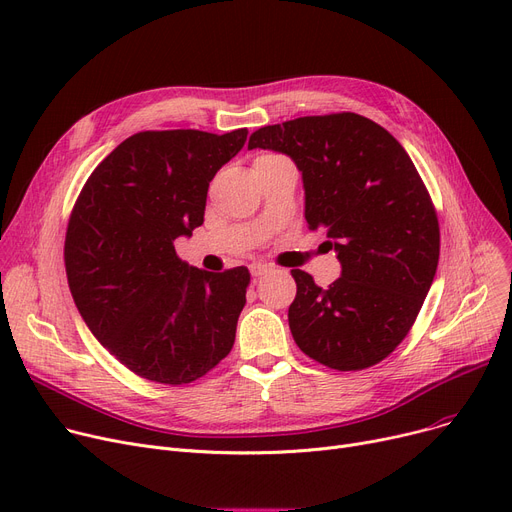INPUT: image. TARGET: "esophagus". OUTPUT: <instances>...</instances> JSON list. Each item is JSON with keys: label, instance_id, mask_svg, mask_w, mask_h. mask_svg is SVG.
Returning <instances> with one entry per match:
<instances>
[{"label": "esophagus", "instance_id": "34e87169", "mask_svg": "<svg viewBox=\"0 0 512 512\" xmlns=\"http://www.w3.org/2000/svg\"><path fill=\"white\" fill-rule=\"evenodd\" d=\"M270 272H272V267H270V265H263V263H253V265H251V274H253V278H261V276L270 274Z\"/></svg>", "mask_w": 512, "mask_h": 512}]
</instances>
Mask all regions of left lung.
<instances>
[{
	"mask_svg": "<svg viewBox=\"0 0 512 512\" xmlns=\"http://www.w3.org/2000/svg\"><path fill=\"white\" fill-rule=\"evenodd\" d=\"M274 149L303 172L305 218L326 230L342 276L321 290L292 270L294 342L313 361L361 371L407 338L436 276L440 224L409 153L373 120L338 112L263 126L249 149Z\"/></svg>",
	"mask_w": 512,
	"mask_h": 512,
	"instance_id": "8db88e82",
	"label": "left lung"
}]
</instances>
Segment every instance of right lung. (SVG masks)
Returning <instances> with one entry per match:
<instances>
[{
	"instance_id": "add662e5",
	"label": "right lung",
	"mask_w": 512,
	"mask_h": 512,
	"mask_svg": "<svg viewBox=\"0 0 512 512\" xmlns=\"http://www.w3.org/2000/svg\"><path fill=\"white\" fill-rule=\"evenodd\" d=\"M247 134H132L93 170L70 211L64 263L76 309L139 378L191 384L232 351L249 270L188 267L174 240L203 224L209 182Z\"/></svg>"
}]
</instances>
